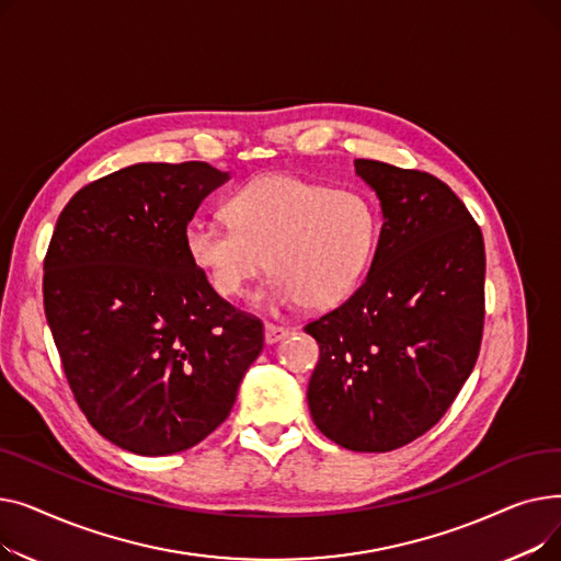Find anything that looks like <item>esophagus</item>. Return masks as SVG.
Listing matches in <instances>:
<instances>
[{"label": "esophagus", "mask_w": 561, "mask_h": 561, "mask_svg": "<svg viewBox=\"0 0 561 561\" xmlns=\"http://www.w3.org/2000/svg\"><path fill=\"white\" fill-rule=\"evenodd\" d=\"M263 334H265V343L275 345V343L284 341V339L290 334V330H288V328H282V325H273V322H265Z\"/></svg>", "instance_id": "34e87169"}]
</instances>
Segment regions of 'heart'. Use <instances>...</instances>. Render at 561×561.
I'll list each match as a JSON object with an SVG mask.
<instances>
[{
  "instance_id": "1",
  "label": "heart",
  "mask_w": 561,
  "mask_h": 561,
  "mask_svg": "<svg viewBox=\"0 0 561 561\" xmlns=\"http://www.w3.org/2000/svg\"><path fill=\"white\" fill-rule=\"evenodd\" d=\"M227 220L195 216L186 254L220 298H243L265 271L268 298L311 309L345 300L364 279L377 243L366 197L293 174H265L227 199Z\"/></svg>"
}]
</instances>
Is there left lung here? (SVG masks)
<instances>
[{"instance_id": "obj_1", "label": "left lung", "mask_w": 561, "mask_h": 561, "mask_svg": "<svg viewBox=\"0 0 561 561\" xmlns=\"http://www.w3.org/2000/svg\"><path fill=\"white\" fill-rule=\"evenodd\" d=\"M355 170L385 225L362 286L305 328L320 347L307 402L341 448L389 453L436 425L473 370L486 259L448 184L370 159Z\"/></svg>"}]
</instances>
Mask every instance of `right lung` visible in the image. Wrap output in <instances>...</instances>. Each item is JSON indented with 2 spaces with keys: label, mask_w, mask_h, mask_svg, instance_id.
<instances>
[{
  "label": "right lung",
  "mask_w": 561,
  "mask_h": 561,
  "mask_svg": "<svg viewBox=\"0 0 561 561\" xmlns=\"http://www.w3.org/2000/svg\"><path fill=\"white\" fill-rule=\"evenodd\" d=\"M229 172L136 163L83 186L56 220L43 298L77 404L142 457L209 436L263 350V325L225 302L191 261L186 225Z\"/></svg>",
  "instance_id": "1"
}]
</instances>
